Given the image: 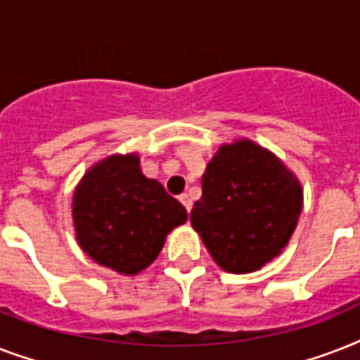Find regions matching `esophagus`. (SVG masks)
I'll return each mask as SVG.
<instances>
[{"label": "esophagus", "mask_w": 360, "mask_h": 360, "mask_svg": "<svg viewBox=\"0 0 360 360\" xmlns=\"http://www.w3.org/2000/svg\"><path fill=\"white\" fill-rule=\"evenodd\" d=\"M179 200H181V203H183V205H185V209L186 211H191L192 209V200H191V196H188V194H181L179 196Z\"/></svg>", "instance_id": "34e87169"}]
</instances>
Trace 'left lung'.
Segmentation results:
<instances>
[{
    "label": "left lung",
    "instance_id": "left-lung-1",
    "mask_svg": "<svg viewBox=\"0 0 360 360\" xmlns=\"http://www.w3.org/2000/svg\"><path fill=\"white\" fill-rule=\"evenodd\" d=\"M301 209L295 175L271 151L239 140L220 147L207 164L191 222L214 262L240 274L278 256Z\"/></svg>",
    "mask_w": 360,
    "mask_h": 360
}]
</instances>
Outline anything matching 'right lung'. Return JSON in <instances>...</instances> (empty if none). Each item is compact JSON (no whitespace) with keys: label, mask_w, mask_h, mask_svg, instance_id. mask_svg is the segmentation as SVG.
<instances>
[{"label":"right lung","mask_w":360,"mask_h":360,"mask_svg":"<svg viewBox=\"0 0 360 360\" xmlns=\"http://www.w3.org/2000/svg\"><path fill=\"white\" fill-rule=\"evenodd\" d=\"M76 239L98 265L136 274L151 265L175 226L188 214L155 179L138 155H114L93 166L72 200Z\"/></svg>","instance_id":"right-lung-1"}]
</instances>
